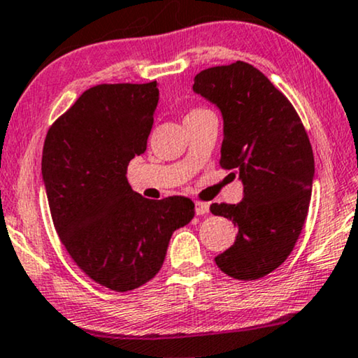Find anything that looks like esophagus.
I'll return each mask as SVG.
<instances>
[{"mask_svg":"<svg viewBox=\"0 0 358 358\" xmlns=\"http://www.w3.org/2000/svg\"><path fill=\"white\" fill-rule=\"evenodd\" d=\"M194 211H196V215H208V211H210V205L203 201H196L194 203Z\"/></svg>","mask_w":358,"mask_h":358,"instance_id":"34e87169","label":"esophagus"}]
</instances>
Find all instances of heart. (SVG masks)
Wrapping results in <instances>:
<instances>
[{
  "mask_svg": "<svg viewBox=\"0 0 358 358\" xmlns=\"http://www.w3.org/2000/svg\"><path fill=\"white\" fill-rule=\"evenodd\" d=\"M200 112H205V108H200V107H198V108H192V110L188 112V115H193V114H200Z\"/></svg>",
  "mask_w": 358,
  "mask_h": 358,
  "instance_id": "1",
  "label": "heart"
}]
</instances>
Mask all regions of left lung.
Segmentation results:
<instances>
[{"label": "left lung", "instance_id": "obj_1", "mask_svg": "<svg viewBox=\"0 0 358 358\" xmlns=\"http://www.w3.org/2000/svg\"><path fill=\"white\" fill-rule=\"evenodd\" d=\"M193 90L221 110L220 165L244 187L238 205L210 206L238 226L236 241L215 262L234 279L264 278L287 259L306 223L314 180L309 137L287 97L248 62L201 71Z\"/></svg>", "mask_w": 358, "mask_h": 358}]
</instances>
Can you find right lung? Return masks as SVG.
<instances>
[{"instance_id": "right-lung-1", "label": "right lung", "mask_w": 358, "mask_h": 358, "mask_svg": "<svg viewBox=\"0 0 358 358\" xmlns=\"http://www.w3.org/2000/svg\"><path fill=\"white\" fill-rule=\"evenodd\" d=\"M157 80L90 87L49 127L44 187L54 228L83 273L110 291H134L165 261L175 229L194 216L185 196L148 200L127 182L147 150Z\"/></svg>"}]
</instances>
